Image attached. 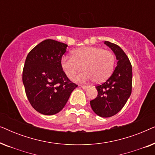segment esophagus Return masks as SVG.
Listing matches in <instances>:
<instances>
[{
  "label": "esophagus",
  "instance_id": "34e87169",
  "mask_svg": "<svg viewBox=\"0 0 155 155\" xmlns=\"http://www.w3.org/2000/svg\"><path fill=\"white\" fill-rule=\"evenodd\" d=\"M80 87H81L82 88V89H87V88H88V87H90V86L89 85H80Z\"/></svg>",
  "mask_w": 155,
  "mask_h": 155
}]
</instances>
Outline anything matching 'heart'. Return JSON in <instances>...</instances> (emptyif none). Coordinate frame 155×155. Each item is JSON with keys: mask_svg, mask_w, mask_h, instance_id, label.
<instances>
[{"mask_svg": "<svg viewBox=\"0 0 155 155\" xmlns=\"http://www.w3.org/2000/svg\"><path fill=\"white\" fill-rule=\"evenodd\" d=\"M115 61V56L110 51L87 46L74 50L72 56L62 57L61 66L69 78H73L83 66L84 71L74 78L75 81L85 82L93 80L101 82L111 75Z\"/></svg>", "mask_w": 155, "mask_h": 155, "instance_id": "heart-1", "label": "heart"}]
</instances>
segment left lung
I'll return each instance as SVG.
<instances>
[{
    "instance_id": "1",
    "label": "left lung",
    "mask_w": 155,
    "mask_h": 155,
    "mask_svg": "<svg viewBox=\"0 0 155 155\" xmlns=\"http://www.w3.org/2000/svg\"><path fill=\"white\" fill-rule=\"evenodd\" d=\"M118 60L114 73L107 81L97 84V97L90 101L94 112L101 117L107 118L119 112L128 101L132 92V65L128 57L115 44L105 41Z\"/></svg>"
}]
</instances>
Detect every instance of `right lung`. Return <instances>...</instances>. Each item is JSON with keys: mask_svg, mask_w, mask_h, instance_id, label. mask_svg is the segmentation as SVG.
Masks as SVG:
<instances>
[{"mask_svg": "<svg viewBox=\"0 0 155 155\" xmlns=\"http://www.w3.org/2000/svg\"><path fill=\"white\" fill-rule=\"evenodd\" d=\"M68 45L46 39L27 55L22 71L27 97L34 109L44 115H54L65 107L78 85L72 82L61 66Z\"/></svg>", "mask_w": 155, "mask_h": 155, "instance_id": "1", "label": "right lung"}]
</instances>
